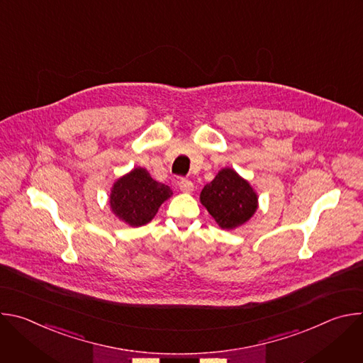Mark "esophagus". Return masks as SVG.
Segmentation results:
<instances>
[{
    "label": "esophagus",
    "instance_id": "obj_1",
    "mask_svg": "<svg viewBox=\"0 0 363 363\" xmlns=\"http://www.w3.org/2000/svg\"><path fill=\"white\" fill-rule=\"evenodd\" d=\"M178 186H179V189H181L182 192H185V194H191V192L194 191V184H192L189 179H185V178L179 179Z\"/></svg>",
    "mask_w": 363,
    "mask_h": 363
}]
</instances>
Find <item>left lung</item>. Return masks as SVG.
<instances>
[{"mask_svg": "<svg viewBox=\"0 0 363 363\" xmlns=\"http://www.w3.org/2000/svg\"><path fill=\"white\" fill-rule=\"evenodd\" d=\"M199 199L223 230H234L247 223L258 205L252 186L231 168L221 169L206 184Z\"/></svg>", "mask_w": 363, "mask_h": 363, "instance_id": "8db88e82", "label": "left lung"}]
</instances>
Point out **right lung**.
Here are the masks:
<instances>
[{"label": "right lung", "mask_w": 363, "mask_h": 363, "mask_svg": "<svg viewBox=\"0 0 363 363\" xmlns=\"http://www.w3.org/2000/svg\"><path fill=\"white\" fill-rule=\"evenodd\" d=\"M172 195V189L152 179L143 168H135L119 178L111 191L112 213L129 224L140 227L157 216L160 206Z\"/></svg>", "instance_id": "1"}]
</instances>
